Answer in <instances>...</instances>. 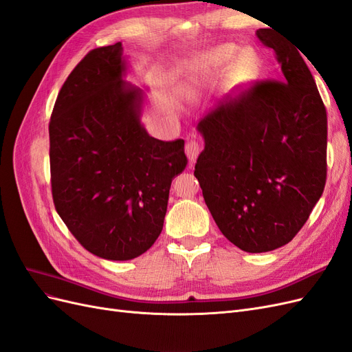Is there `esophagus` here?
I'll use <instances>...</instances> for the list:
<instances>
[{
  "label": "esophagus",
  "mask_w": 352,
  "mask_h": 352,
  "mask_svg": "<svg viewBox=\"0 0 352 352\" xmlns=\"http://www.w3.org/2000/svg\"><path fill=\"white\" fill-rule=\"evenodd\" d=\"M201 151V146L197 141H188L185 145V154L189 158V163H195L197 157L199 155Z\"/></svg>",
  "instance_id": "1"
}]
</instances>
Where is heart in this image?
<instances>
[{
	"mask_svg": "<svg viewBox=\"0 0 352 352\" xmlns=\"http://www.w3.org/2000/svg\"><path fill=\"white\" fill-rule=\"evenodd\" d=\"M235 54V47L225 44L211 48L190 60L184 76L190 83H208L221 73L226 63ZM255 76V58L250 52H239L228 65L223 73V85L229 91H239Z\"/></svg>",
	"mask_w": 352,
	"mask_h": 352,
	"instance_id": "b5f03b06",
	"label": "heart"
}]
</instances>
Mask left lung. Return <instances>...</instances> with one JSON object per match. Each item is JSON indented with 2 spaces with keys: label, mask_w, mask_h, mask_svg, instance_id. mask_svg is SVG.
<instances>
[{
  "label": "left lung",
  "mask_w": 352,
  "mask_h": 352,
  "mask_svg": "<svg viewBox=\"0 0 352 352\" xmlns=\"http://www.w3.org/2000/svg\"><path fill=\"white\" fill-rule=\"evenodd\" d=\"M280 80L255 82L198 123L195 164L202 197L220 232L247 252L291 242L320 199L327 173V116L311 72L270 29Z\"/></svg>",
  "instance_id": "1"
}]
</instances>
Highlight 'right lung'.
Masks as SVG:
<instances>
[{
	"mask_svg": "<svg viewBox=\"0 0 352 352\" xmlns=\"http://www.w3.org/2000/svg\"><path fill=\"white\" fill-rule=\"evenodd\" d=\"M122 44L89 51L69 74L50 120L52 199L85 250L114 261L153 247L184 140L160 141L141 123L142 91L122 80Z\"/></svg>",
	"mask_w": 352,
	"mask_h": 352,
	"instance_id": "right-lung-1",
	"label": "right lung"
}]
</instances>
